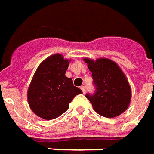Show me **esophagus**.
<instances>
[{
	"label": "esophagus",
	"mask_w": 154,
	"mask_h": 154,
	"mask_svg": "<svg viewBox=\"0 0 154 154\" xmlns=\"http://www.w3.org/2000/svg\"><path fill=\"white\" fill-rule=\"evenodd\" d=\"M80 89L82 90V93H86V88H85V86H81V87H80Z\"/></svg>",
	"instance_id": "1"
}]
</instances>
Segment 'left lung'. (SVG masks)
Segmentation results:
<instances>
[{"label": "left lung", "mask_w": 154, "mask_h": 154, "mask_svg": "<svg viewBox=\"0 0 154 154\" xmlns=\"http://www.w3.org/2000/svg\"><path fill=\"white\" fill-rule=\"evenodd\" d=\"M92 72L96 93L86 94L93 110L106 118L120 115L129 107L132 90L128 79L118 64L111 59L100 57L96 61L84 57Z\"/></svg>", "instance_id": "obj_1"}]
</instances>
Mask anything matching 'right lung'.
<instances>
[{
  "label": "right lung",
  "mask_w": 154,
  "mask_h": 154,
  "mask_svg": "<svg viewBox=\"0 0 154 154\" xmlns=\"http://www.w3.org/2000/svg\"><path fill=\"white\" fill-rule=\"evenodd\" d=\"M71 60L61 54L43 60L35 72L27 91L30 109L38 117L52 120L61 116L69 107L75 97L82 93L65 76Z\"/></svg>",
  "instance_id": "1"
}]
</instances>
